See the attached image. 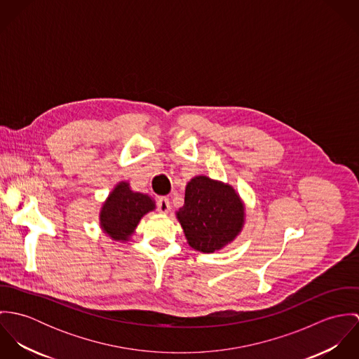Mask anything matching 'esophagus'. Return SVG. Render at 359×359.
Here are the masks:
<instances>
[{
	"label": "esophagus",
	"mask_w": 359,
	"mask_h": 359,
	"mask_svg": "<svg viewBox=\"0 0 359 359\" xmlns=\"http://www.w3.org/2000/svg\"><path fill=\"white\" fill-rule=\"evenodd\" d=\"M170 208H171V205H170V202H168L167 198H160L157 201V210H158V212L167 214L170 211Z\"/></svg>",
	"instance_id": "obj_1"
}]
</instances>
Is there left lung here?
I'll return each instance as SVG.
<instances>
[{
  "mask_svg": "<svg viewBox=\"0 0 359 359\" xmlns=\"http://www.w3.org/2000/svg\"><path fill=\"white\" fill-rule=\"evenodd\" d=\"M177 218L192 249L214 253L242 231L245 205L231 185L198 175L187 185L185 203Z\"/></svg>",
  "mask_w": 359,
  "mask_h": 359,
  "instance_id": "obj_1",
  "label": "left lung"
}]
</instances>
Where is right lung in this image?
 <instances>
[{
	"mask_svg": "<svg viewBox=\"0 0 359 359\" xmlns=\"http://www.w3.org/2000/svg\"><path fill=\"white\" fill-rule=\"evenodd\" d=\"M151 196L134 192L128 182H118L104 201L100 219L101 228L113 241L126 242L134 233L141 218L154 210Z\"/></svg>",
	"mask_w": 359,
	"mask_h": 359,
	"instance_id": "obj_1",
	"label": "right lung"
}]
</instances>
